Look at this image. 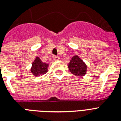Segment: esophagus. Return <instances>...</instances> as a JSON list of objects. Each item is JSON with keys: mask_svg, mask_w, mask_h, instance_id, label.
I'll return each mask as SVG.
<instances>
[{"mask_svg": "<svg viewBox=\"0 0 121 121\" xmlns=\"http://www.w3.org/2000/svg\"><path fill=\"white\" fill-rule=\"evenodd\" d=\"M52 58H53V59L54 60H58L59 59V57L58 56H52Z\"/></svg>", "mask_w": 121, "mask_h": 121, "instance_id": "34e87169", "label": "esophagus"}]
</instances>
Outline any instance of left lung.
<instances>
[{
  "instance_id": "obj_1",
  "label": "left lung",
  "mask_w": 121,
  "mask_h": 121,
  "mask_svg": "<svg viewBox=\"0 0 121 121\" xmlns=\"http://www.w3.org/2000/svg\"><path fill=\"white\" fill-rule=\"evenodd\" d=\"M69 69L76 76H83L87 71V65L78 56H74L69 64Z\"/></svg>"
}]
</instances>
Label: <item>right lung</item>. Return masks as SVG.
Returning <instances> with one entry per match:
<instances>
[{"label": "right lung", "instance_id": "add662e5", "mask_svg": "<svg viewBox=\"0 0 121 121\" xmlns=\"http://www.w3.org/2000/svg\"><path fill=\"white\" fill-rule=\"evenodd\" d=\"M48 64L42 62L39 57H37L32 62V66L30 70L34 76H40L44 75L48 72Z\"/></svg>", "mask_w": 121, "mask_h": 121}]
</instances>
